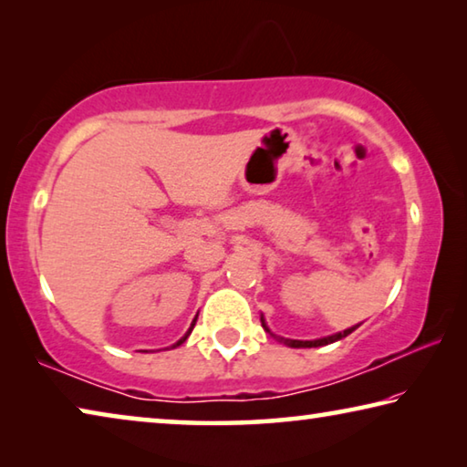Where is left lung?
I'll return each instance as SVG.
<instances>
[{
	"instance_id": "obj_1",
	"label": "left lung",
	"mask_w": 467,
	"mask_h": 467,
	"mask_svg": "<svg viewBox=\"0 0 467 467\" xmlns=\"http://www.w3.org/2000/svg\"><path fill=\"white\" fill-rule=\"evenodd\" d=\"M262 326L265 327V323H264V319H262ZM358 327V326H357ZM357 327H352V329H346V331H339V334H336V336H329V337H321V339H313V342H303V339H284V344H288L290 348H317V346H327V344H331V342H337V339H342V337H346L348 334H352L354 329ZM267 329V327H265ZM270 331V329H267Z\"/></svg>"
}]
</instances>
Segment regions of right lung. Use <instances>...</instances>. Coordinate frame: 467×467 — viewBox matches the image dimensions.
<instances>
[{
  "label": "right lung",
  "mask_w": 467,
  "mask_h": 467,
  "mask_svg": "<svg viewBox=\"0 0 467 467\" xmlns=\"http://www.w3.org/2000/svg\"><path fill=\"white\" fill-rule=\"evenodd\" d=\"M195 321H197V317L193 319V323H192V327H189V331H187V334H185L183 337H181V339H179V342H177L175 346H181V344H183V342H185V339H187V336H189V334H192V329H193V326H195Z\"/></svg>",
  "instance_id": "1"
}]
</instances>
